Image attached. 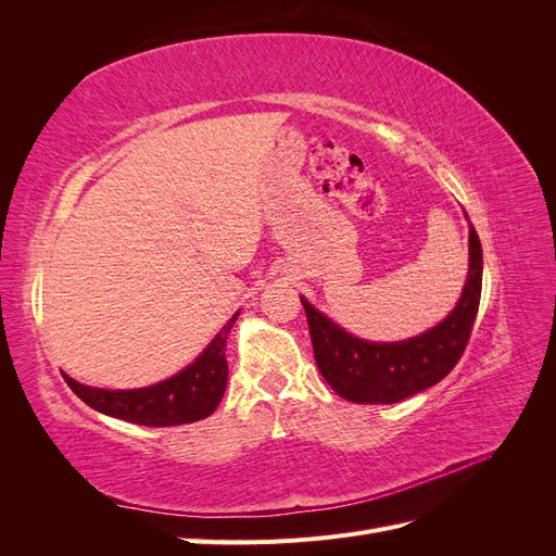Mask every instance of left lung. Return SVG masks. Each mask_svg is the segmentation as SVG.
Segmentation results:
<instances>
[{"label":"left lung","instance_id":"left-lung-1","mask_svg":"<svg viewBox=\"0 0 556 556\" xmlns=\"http://www.w3.org/2000/svg\"><path fill=\"white\" fill-rule=\"evenodd\" d=\"M482 292V245L468 225V278L441 325L396 343H371L333 325L301 296L315 364L331 390L352 403H399L441 382L462 359Z\"/></svg>","mask_w":556,"mask_h":556}]
</instances>
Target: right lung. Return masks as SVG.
<instances>
[{"instance_id":"1","label":"right lung","mask_w":556,"mask_h":556,"mask_svg":"<svg viewBox=\"0 0 556 556\" xmlns=\"http://www.w3.org/2000/svg\"><path fill=\"white\" fill-rule=\"evenodd\" d=\"M239 313L233 315L223 331L215 336L211 345L180 374L157 384L141 387V390H99V387L80 384L66 374L64 380L72 392L86 401L90 408L125 419L131 425L143 427H176L190 425L208 417L220 403L227 387V359L225 345L231 325L237 323Z\"/></svg>"}]
</instances>
